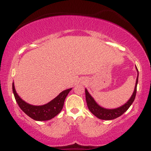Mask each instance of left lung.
<instances>
[{
    "label": "left lung",
    "mask_w": 151,
    "mask_h": 151,
    "mask_svg": "<svg viewBox=\"0 0 151 151\" xmlns=\"http://www.w3.org/2000/svg\"><path fill=\"white\" fill-rule=\"evenodd\" d=\"M136 69L138 72V75H137L136 81V85H135L134 91H133V94L131 95V98L129 99V101L122 105L121 106L119 107V108L112 109H105L101 107L96 103V101L93 99V98L91 96V94L87 91V89H85V94H86V104H87L88 109H89L90 111L95 116L99 118V119H102V120H112V119H116V118L119 117L120 116L124 114L126 111L129 109V108L132 104L133 102L134 101L135 97H136V89H137V84H138V70L136 67Z\"/></svg>",
    "instance_id": "8db88e82"
}]
</instances>
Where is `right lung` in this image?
Masks as SVG:
<instances>
[{
    "instance_id": "1",
    "label": "right lung",
    "mask_w": 151,
    "mask_h": 151,
    "mask_svg": "<svg viewBox=\"0 0 151 151\" xmlns=\"http://www.w3.org/2000/svg\"><path fill=\"white\" fill-rule=\"evenodd\" d=\"M71 90L72 88L62 91L58 96L46 104L35 106L27 103L19 96L15 91L14 82H13V91L15 100L20 108L31 119L39 121L50 120L60 114L63 108L65 99Z\"/></svg>"
}]
</instances>
